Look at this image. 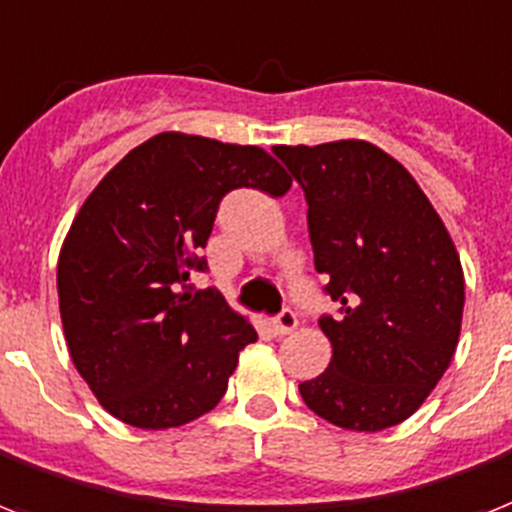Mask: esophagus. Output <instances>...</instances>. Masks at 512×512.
<instances>
[{
    "instance_id": "34e87169",
    "label": "esophagus",
    "mask_w": 512,
    "mask_h": 512,
    "mask_svg": "<svg viewBox=\"0 0 512 512\" xmlns=\"http://www.w3.org/2000/svg\"><path fill=\"white\" fill-rule=\"evenodd\" d=\"M296 325H298V317L293 309H282L275 320H272V330H275V335H288L290 330H296Z\"/></svg>"
}]
</instances>
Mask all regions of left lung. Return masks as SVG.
Segmentation results:
<instances>
[{
  "label": "left lung",
  "mask_w": 512,
  "mask_h": 512,
  "mask_svg": "<svg viewBox=\"0 0 512 512\" xmlns=\"http://www.w3.org/2000/svg\"><path fill=\"white\" fill-rule=\"evenodd\" d=\"M272 153L304 190L314 269L338 304L320 317L333 359L298 391L349 431L402 423L457 349L465 282L455 243L410 171L370 142Z\"/></svg>",
  "instance_id": "1"
}]
</instances>
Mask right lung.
Returning a JSON list of instances; mask_svg holds the SVG:
<instances>
[{
	"label": "right lung",
	"instance_id": "1",
	"mask_svg": "<svg viewBox=\"0 0 512 512\" xmlns=\"http://www.w3.org/2000/svg\"><path fill=\"white\" fill-rule=\"evenodd\" d=\"M282 195L290 177L253 145L163 132L105 174L81 206L57 261V296L76 370L134 428H177L214 410L259 335L206 272L224 195Z\"/></svg>",
	"mask_w": 512,
	"mask_h": 512
}]
</instances>
